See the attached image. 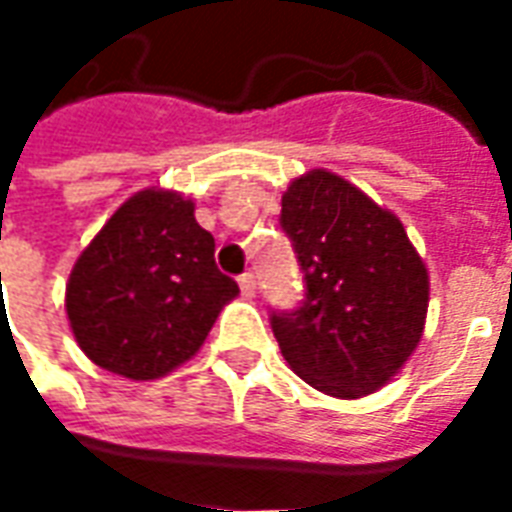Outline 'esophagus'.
I'll return each mask as SVG.
<instances>
[{
    "label": "esophagus",
    "mask_w": 512,
    "mask_h": 512,
    "mask_svg": "<svg viewBox=\"0 0 512 512\" xmlns=\"http://www.w3.org/2000/svg\"><path fill=\"white\" fill-rule=\"evenodd\" d=\"M238 285H241V293H244L246 299H252V296H255L257 282H255V274H252V271L241 274V277H238Z\"/></svg>",
    "instance_id": "34e87169"
}]
</instances>
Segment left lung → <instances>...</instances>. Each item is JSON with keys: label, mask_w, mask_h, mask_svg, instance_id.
Segmentation results:
<instances>
[{"label": "left lung", "mask_w": 512, "mask_h": 512, "mask_svg": "<svg viewBox=\"0 0 512 512\" xmlns=\"http://www.w3.org/2000/svg\"><path fill=\"white\" fill-rule=\"evenodd\" d=\"M282 230L304 271V304L271 329L293 373L343 400L376 392L422 340L430 279L395 213L329 169L282 194Z\"/></svg>", "instance_id": "obj_1"}]
</instances>
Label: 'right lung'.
<instances>
[{
    "instance_id": "obj_1",
    "label": "right lung",
    "mask_w": 512,
    "mask_h": 512,
    "mask_svg": "<svg viewBox=\"0 0 512 512\" xmlns=\"http://www.w3.org/2000/svg\"><path fill=\"white\" fill-rule=\"evenodd\" d=\"M213 249L194 202L158 186L136 191L84 246L65 285L79 348L131 381H153L189 362L238 296Z\"/></svg>"
}]
</instances>
